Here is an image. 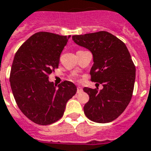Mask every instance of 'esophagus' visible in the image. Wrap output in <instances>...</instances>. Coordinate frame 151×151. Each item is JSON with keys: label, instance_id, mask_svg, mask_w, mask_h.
I'll use <instances>...</instances> for the list:
<instances>
[{"label": "esophagus", "instance_id": "34e87169", "mask_svg": "<svg viewBox=\"0 0 151 151\" xmlns=\"http://www.w3.org/2000/svg\"><path fill=\"white\" fill-rule=\"evenodd\" d=\"M81 91H82V89H81V86H78V90H77V92L78 93H81Z\"/></svg>", "mask_w": 151, "mask_h": 151}]
</instances>
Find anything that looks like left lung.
I'll list each match as a JSON object with an SVG mask.
<instances>
[{"label": "left lung", "instance_id": "left-lung-1", "mask_svg": "<svg viewBox=\"0 0 151 151\" xmlns=\"http://www.w3.org/2000/svg\"><path fill=\"white\" fill-rule=\"evenodd\" d=\"M72 38L92 53L91 81L103 86L101 90L84 87L90 96L84 106L85 114L98 123L115 120L129 103L134 86L135 66L128 49L121 40L106 31L74 35Z\"/></svg>", "mask_w": 151, "mask_h": 151}]
</instances>
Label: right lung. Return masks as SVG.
Returning <instances> with one entry per match:
<instances>
[{
    "mask_svg": "<svg viewBox=\"0 0 151 151\" xmlns=\"http://www.w3.org/2000/svg\"><path fill=\"white\" fill-rule=\"evenodd\" d=\"M70 36L34 33L19 48L10 72V86L19 109L39 125H50L63 116L66 102L77 92L73 82L53 84L49 75L58 68L60 55Z\"/></svg>",
    "mask_w": 151,
    "mask_h": 151,
    "instance_id": "add662e5",
    "label": "right lung"
}]
</instances>
